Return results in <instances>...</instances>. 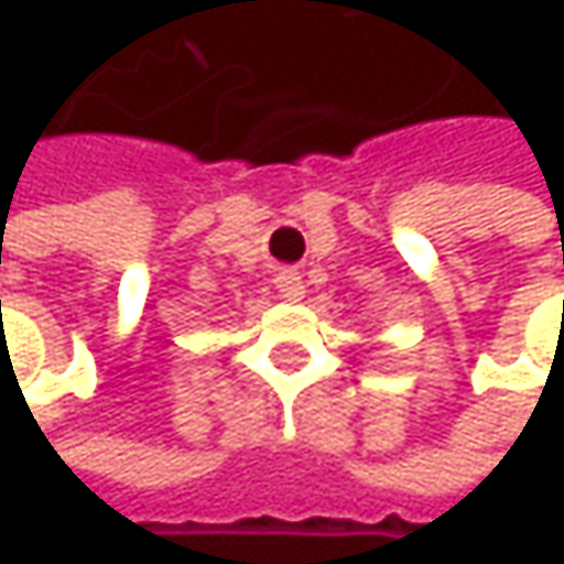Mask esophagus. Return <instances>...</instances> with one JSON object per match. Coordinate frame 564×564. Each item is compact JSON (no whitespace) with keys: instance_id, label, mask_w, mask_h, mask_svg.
<instances>
[{"instance_id":"obj_1","label":"esophagus","mask_w":564,"mask_h":564,"mask_svg":"<svg viewBox=\"0 0 564 564\" xmlns=\"http://www.w3.org/2000/svg\"><path fill=\"white\" fill-rule=\"evenodd\" d=\"M274 283H278V293H281L283 300H300V296H303V290H306L296 268H281V271H278V278H274Z\"/></svg>"}]
</instances>
